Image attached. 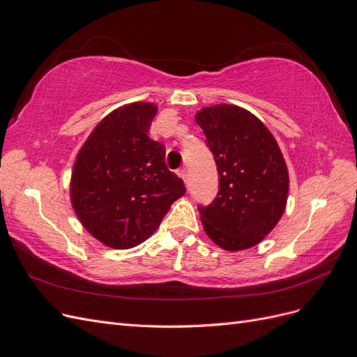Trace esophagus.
Listing matches in <instances>:
<instances>
[{
  "mask_svg": "<svg viewBox=\"0 0 357 357\" xmlns=\"http://www.w3.org/2000/svg\"><path fill=\"white\" fill-rule=\"evenodd\" d=\"M177 174H178V177L186 183V180H188V171H186V168L183 167V168H180L178 171H177Z\"/></svg>",
  "mask_w": 357,
  "mask_h": 357,
  "instance_id": "obj_1",
  "label": "esophagus"
}]
</instances>
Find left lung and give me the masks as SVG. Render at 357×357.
Returning a JSON list of instances; mask_svg holds the SVG:
<instances>
[{
    "label": "left lung",
    "instance_id": "left-lung-1",
    "mask_svg": "<svg viewBox=\"0 0 357 357\" xmlns=\"http://www.w3.org/2000/svg\"><path fill=\"white\" fill-rule=\"evenodd\" d=\"M195 121L219 172V192L198 207L213 243L238 252L261 243L286 208L289 172L274 135L259 119L232 104L204 107Z\"/></svg>",
    "mask_w": 357,
    "mask_h": 357
}]
</instances>
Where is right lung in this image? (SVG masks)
Instances as JSON below:
<instances>
[{"instance_id":"right-lung-1","label":"right lung","mask_w":357,"mask_h":357,"mask_svg":"<svg viewBox=\"0 0 357 357\" xmlns=\"http://www.w3.org/2000/svg\"><path fill=\"white\" fill-rule=\"evenodd\" d=\"M158 107H119L95 126L74 162L70 197L75 215L107 247L146 241L185 185L165 164V147L149 138Z\"/></svg>"}]
</instances>
